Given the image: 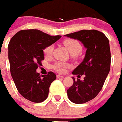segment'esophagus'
<instances>
[{
	"instance_id": "esophagus-1",
	"label": "esophagus",
	"mask_w": 122,
	"mask_h": 122,
	"mask_svg": "<svg viewBox=\"0 0 122 122\" xmlns=\"http://www.w3.org/2000/svg\"><path fill=\"white\" fill-rule=\"evenodd\" d=\"M56 77H57V78H64V76H61V75H57V76H56Z\"/></svg>"
}]
</instances>
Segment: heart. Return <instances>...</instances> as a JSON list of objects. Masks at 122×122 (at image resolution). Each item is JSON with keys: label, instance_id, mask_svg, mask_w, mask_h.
<instances>
[{"label": "heart", "instance_id": "heart-1", "mask_svg": "<svg viewBox=\"0 0 122 122\" xmlns=\"http://www.w3.org/2000/svg\"><path fill=\"white\" fill-rule=\"evenodd\" d=\"M63 44L70 54L72 55H76L81 52L83 50L81 45L77 40L74 39H67L64 41ZM54 46L52 45H50L45 48L44 53L45 56H50L52 55L53 52ZM69 67V64L66 62H56L52 66L54 70L58 72H63L66 68Z\"/></svg>", "mask_w": 122, "mask_h": 122}]
</instances>
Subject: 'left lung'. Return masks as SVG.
<instances>
[{
  "instance_id": "obj_1",
  "label": "left lung",
  "mask_w": 122,
  "mask_h": 122,
  "mask_svg": "<svg viewBox=\"0 0 122 122\" xmlns=\"http://www.w3.org/2000/svg\"><path fill=\"white\" fill-rule=\"evenodd\" d=\"M65 36L81 42L87 48L83 62L72 74H84V80L77 78L67 90L68 99L72 103L82 104L93 99L102 90L110 71L111 54L108 38L97 30H81Z\"/></svg>"
}]
</instances>
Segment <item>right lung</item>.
Returning a JSON list of instances; mask_svg holds the SVG:
<instances>
[{"label":"right lung","instance_id":"obj_1","mask_svg":"<svg viewBox=\"0 0 122 122\" xmlns=\"http://www.w3.org/2000/svg\"><path fill=\"white\" fill-rule=\"evenodd\" d=\"M61 37L38 29H24L11 38L8 45L11 76L19 93L26 99L41 103L47 98L56 75L50 71L40 76L36 70L44 60L43 50Z\"/></svg>","mask_w":122,"mask_h":122}]
</instances>
